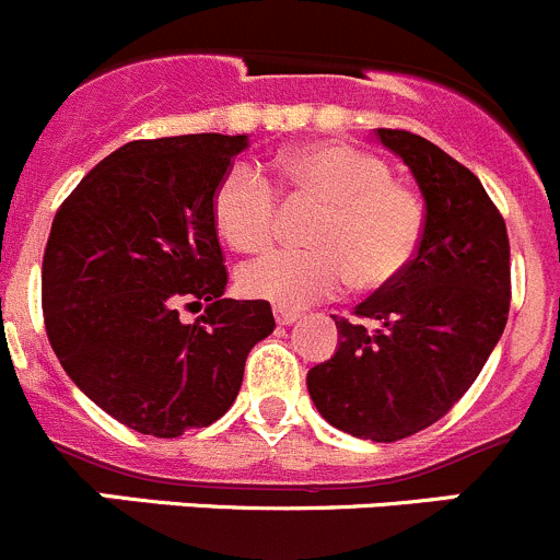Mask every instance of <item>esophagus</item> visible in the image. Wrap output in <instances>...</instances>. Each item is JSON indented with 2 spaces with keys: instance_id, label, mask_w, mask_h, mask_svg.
<instances>
[{
  "instance_id": "obj_1",
  "label": "esophagus",
  "mask_w": 560,
  "mask_h": 560,
  "mask_svg": "<svg viewBox=\"0 0 560 560\" xmlns=\"http://www.w3.org/2000/svg\"><path fill=\"white\" fill-rule=\"evenodd\" d=\"M299 315L293 313V310H285V307H275V320H278L280 326H291L293 320H296Z\"/></svg>"
}]
</instances>
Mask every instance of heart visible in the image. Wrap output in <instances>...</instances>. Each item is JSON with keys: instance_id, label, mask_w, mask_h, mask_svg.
<instances>
[{"instance_id": "heart-1", "label": "heart", "mask_w": 560, "mask_h": 560, "mask_svg": "<svg viewBox=\"0 0 560 560\" xmlns=\"http://www.w3.org/2000/svg\"><path fill=\"white\" fill-rule=\"evenodd\" d=\"M291 201L320 207L307 231L313 250H280L240 269V291L275 307L302 310L357 291L389 288L411 269L424 236V203L413 187L392 179V165L357 143L326 141L293 149L275 163ZM247 163L231 165L212 196L220 236L240 253L272 245L280 192Z\"/></svg>"}]
</instances>
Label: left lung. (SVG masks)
I'll list each match as a JSON object with an SVG mask.
<instances>
[{
  "label": "left lung",
  "instance_id": "1",
  "mask_svg": "<svg viewBox=\"0 0 560 560\" xmlns=\"http://www.w3.org/2000/svg\"><path fill=\"white\" fill-rule=\"evenodd\" d=\"M424 196L411 269L337 318L340 348L307 373L315 408L357 439L392 444L452 411L501 340L512 302L506 223L463 163L408 130L378 127ZM373 319L375 330L366 329Z\"/></svg>",
  "mask_w": 560,
  "mask_h": 560
}]
</instances>
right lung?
I'll return each mask as SVG.
<instances>
[{"mask_svg": "<svg viewBox=\"0 0 560 560\" xmlns=\"http://www.w3.org/2000/svg\"><path fill=\"white\" fill-rule=\"evenodd\" d=\"M247 136L130 141L62 201L43 253V320L65 373L105 413L158 439L236 400L269 302L223 299L212 196ZM207 303L192 325L178 304Z\"/></svg>", "mask_w": 560, "mask_h": 560, "instance_id": "1", "label": "right lung"}]
</instances>
